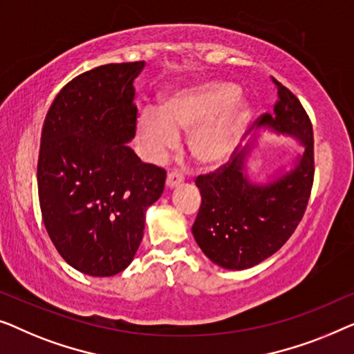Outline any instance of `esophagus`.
<instances>
[{"label": "esophagus", "mask_w": 354, "mask_h": 354, "mask_svg": "<svg viewBox=\"0 0 354 354\" xmlns=\"http://www.w3.org/2000/svg\"><path fill=\"white\" fill-rule=\"evenodd\" d=\"M183 181H184V178H183L181 173H178V171L168 173V176H167V186L168 187H175V186H178V184H181Z\"/></svg>", "instance_id": "34e87169"}]
</instances>
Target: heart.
Wrapping results in <instances>:
<instances>
[{"instance_id":"b5f03b06","label":"heart","mask_w":354,"mask_h":354,"mask_svg":"<svg viewBox=\"0 0 354 354\" xmlns=\"http://www.w3.org/2000/svg\"><path fill=\"white\" fill-rule=\"evenodd\" d=\"M239 89L227 82H207L168 97L160 109L144 107L138 115V136L151 158L165 157L178 146L179 133L196 129L194 157L203 165L225 163L236 149L250 111L237 101Z\"/></svg>"}]
</instances>
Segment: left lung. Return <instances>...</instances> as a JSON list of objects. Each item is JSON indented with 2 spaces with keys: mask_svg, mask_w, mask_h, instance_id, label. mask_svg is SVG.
<instances>
[{
  "mask_svg": "<svg viewBox=\"0 0 354 354\" xmlns=\"http://www.w3.org/2000/svg\"><path fill=\"white\" fill-rule=\"evenodd\" d=\"M277 88L274 115L263 113V125L293 134L305 146L297 167L266 184H253L245 175L250 149L232 152L215 171L197 176L202 203L192 234L202 252L226 270H247L266 260L286 243L300 225L315 181L313 125L290 89L272 78Z\"/></svg>",
  "mask_w": 354,
  "mask_h": 354,
  "instance_id": "obj_1",
  "label": "left lung"
}]
</instances>
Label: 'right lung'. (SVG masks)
<instances>
[{"mask_svg":"<svg viewBox=\"0 0 354 354\" xmlns=\"http://www.w3.org/2000/svg\"><path fill=\"white\" fill-rule=\"evenodd\" d=\"M144 61L106 64L68 82L43 125L38 197L44 227L72 268L122 272L144 236L146 210L165 187L163 168L127 146L136 134L133 82Z\"/></svg>","mask_w":354,"mask_h":354,"instance_id":"obj_1","label":"right lung"}]
</instances>
